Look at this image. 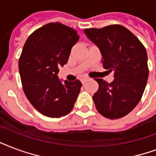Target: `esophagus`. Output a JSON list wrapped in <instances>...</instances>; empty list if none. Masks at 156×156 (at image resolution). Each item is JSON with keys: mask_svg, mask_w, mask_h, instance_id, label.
Returning <instances> with one entry per match:
<instances>
[{"mask_svg": "<svg viewBox=\"0 0 156 156\" xmlns=\"http://www.w3.org/2000/svg\"><path fill=\"white\" fill-rule=\"evenodd\" d=\"M87 80H88V78H87V77H84V78L80 79V81H81L82 84H84V83H85Z\"/></svg>", "mask_w": 156, "mask_h": 156, "instance_id": "obj_1", "label": "esophagus"}]
</instances>
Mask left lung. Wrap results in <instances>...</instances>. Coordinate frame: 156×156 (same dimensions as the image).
Masks as SVG:
<instances>
[{"label":"left lung","mask_w":156,"mask_h":156,"mask_svg":"<svg viewBox=\"0 0 156 156\" xmlns=\"http://www.w3.org/2000/svg\"><path fill=\"white\" fill-rule=\"evenodd\" d=\"M84 34L99 47L104 69L114 72L112 83L97 78L93 96L98 112L107 119H119L138 104L147 85L149 70L146 48L126 27L113 24L86 28Z\"/></svg>","instance_id":"obj_1"}]
</instances>
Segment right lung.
I'll use <instances>...</instances> for the list:
<instances>
[{"instance_id":"obj_1","label":"right lung","mask_w":156,"mask_h":156,"mask_svg":"<svg viewBox=\"0 0 156 156\" xmlns=\"http://www.w3.org/2000/svg\"><path fill=\"white\" fill-rule=\"evenodd\" d=\"M79 38L76 30L55 22L37 29L24 44L19 60L23 89L31 104L44 115L64 116L74 107L81 82L62 83L58 73Z\"/></svg>"}]
</instances>
